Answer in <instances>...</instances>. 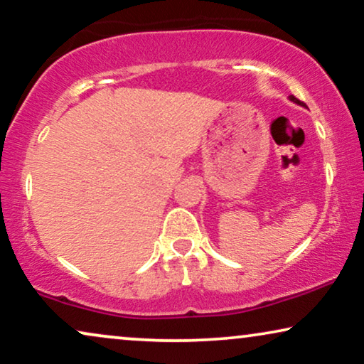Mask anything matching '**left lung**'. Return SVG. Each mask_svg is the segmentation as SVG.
I'll return each mask as SVG.
<instances>
[{
  "mask_svg": "<svg viewBox=\"0 0 364 364\" xmlns=\"http://www.w3.org/2000/svg\"><path fill=\"white\" fill-rule=\"evenodd\" d=\"M290 101H293V102H296V104H300V106H305V104H303L300 99H296L295 96H290Z\"/></svg>",
  "mask_w": 364,
  "mask_h": 364,
  "instance_id": "left-lung-1",
  "label": "left lung"
}]
</instances>
